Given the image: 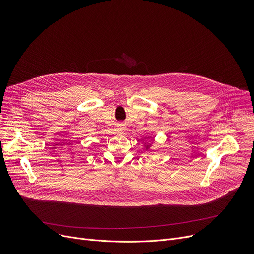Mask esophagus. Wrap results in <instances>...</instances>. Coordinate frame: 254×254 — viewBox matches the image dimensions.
Segmentation results:
<instances>
[{
  "label": "esophagus",
  "mask_w": 254,
  "mask_h": 254,
  "mask_svg": "<svg viewBox=\"0 0 254 254\" xmlns=\"http://www.w3.org/2000/svg\"><path fill=\"white\" fill-rule=\"evenodd\" d=\"M118 130H119V131H123V130H125V126H124V125H119V127H118Z\"/></svg>",
  "instance_id": "34e87169"
}]
</instances>
